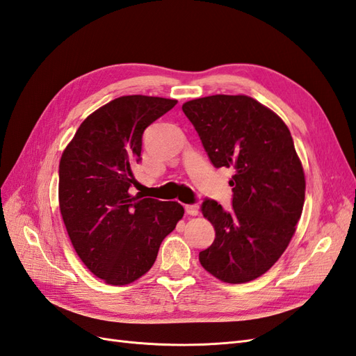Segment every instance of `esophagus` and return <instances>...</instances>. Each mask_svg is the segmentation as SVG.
I'll use <instances>...</instances> for the list:
<instances>
[{"mask_svg":"<svg viewBox=\"0 0 356 356\" xmlns=\"http://www.w3.org/2000/svg\"><path fill=\"white\" fill-rule=\"evenodd\" d=\"M185 211H186V213H188V215H191V216H195V215H198L200 209H198V206H197V204H186V206H185Z\"/></svg>","mask_w":356,"mask_h":356,"instance_id":"esophagus-1","label":"esophagus"}]
</instances>
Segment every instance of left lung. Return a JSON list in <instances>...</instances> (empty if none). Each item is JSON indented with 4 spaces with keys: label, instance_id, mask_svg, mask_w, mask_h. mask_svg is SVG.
<instances>
[{
    "label": "left lung",
    "instance_id": "left-lung-1",
    "mask_svg": "<svg viewBox=\"0 0 356 356\" xmlns=\"http://www.w3.org/2000/svg\"><path fill=\"white\" fill-rule=\"evenodd\" d=\"M215 168H233L232 209L202 204L215 241L200 263L224 282L263 275L286 251L302 213L305 176L289 127L248 96L215 95L181 106Z\"/></svg>",
    "mask_w": 356,
    "mask_h": 356
}]
</instances>
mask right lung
<instances>
[{
  "instance_id": "1",
  "label": "right lung",
  "mask_w": 356,
  "mask_h": 356,
  "mask_svg": "<svg viewBox=\"0 0 356 356\" xmlns=\"http://www.w3.org/2000/svg\"><path fill=\"white\" fill-rule=\"evenodd\" d=\"M176 104L141 95L117 97L81 123L61 154L63 221L79 259L108 284L143 277L185 213L177 202L131 194L145 127Z\"/></svg>"
}]
</instances>
